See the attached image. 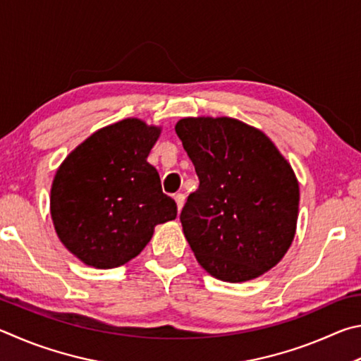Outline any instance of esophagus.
Instances as JSON below:
<instances>
[{
  "mask_svg": "<svg viewBox=\"0 0 361 361\" xmlns=\"http://www.w3.org/2000/svg\"><path fill=\"white\" fill-rule=\"evenodd\" d=\"M174 201H176V204H177V211H182V207H184V203H185V195H182V193H177V195H174Z\"/></svg>",
  "mask_w": 361,
  "mask_h": 361,
  "instance_id": "esophagus-1",
  "label": "esophagus"
}]
</instances>
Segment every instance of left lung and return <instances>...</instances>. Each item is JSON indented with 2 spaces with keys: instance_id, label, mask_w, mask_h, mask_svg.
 I'll list each match as a JSON object with an SVG mask.
<instances>
[{
  "instance_id": "1",
  "label": "left lung",
  "mask_w": 361,
  "mask_h": 361,
  "mask_svg": "<svg viewBox=\"0 0 361 361\" xmlns=\"http://www.w3.org/2000/svg\"><path fill=\"white\" fill-rule=\"evenodd\" d=\"M176 133L200 179L180 212L198 263L225 282L255 279L276 267L298 220L292 166L267 135L236 118H182Z\"/></svg>"
}]
</instances>
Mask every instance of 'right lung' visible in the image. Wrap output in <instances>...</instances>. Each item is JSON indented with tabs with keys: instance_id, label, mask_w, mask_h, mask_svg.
<instances>
[{
	"instance_id": "add662e5",
	"label": "right lung",
	"mask_w": 361,
	"mask_h": 361,
	"mask_svg": "<svg viewBox=\"0 0 361 361\" xmlns=\"http://www.w3.org/2000/svg\"><path fill=\"white\" fill-rule=\"evenodd\" d=\"M160 128L125 118L78 145L56 171L50 214L65 247L88 267L111 269L139 255L176 201L147 161Z\"/></svg>"
}]
</instances>
